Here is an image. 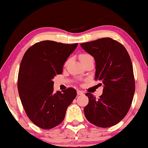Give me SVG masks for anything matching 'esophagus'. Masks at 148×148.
Listing matches in <instances>:
<instances>
[{
	"label": "esophagus",
	"mask_w": 148,
	"mask_h": 148,
	"mask_svg": "<svg viewBox=\"0 0 148 148\" xmlns=\"http://www.w3.org/2000/svg\"><path fill=\"white\" fill-rule=\"evenodd\" d=\"M77 94L79 95H84V92L80 90H77Z\"/></svg>",
	"instance_id": "obj_1"
}]
</instances>
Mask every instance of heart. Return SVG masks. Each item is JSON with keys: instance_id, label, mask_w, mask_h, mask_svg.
<instances>
[{"instance_id": "obj_1", "label": "heart", "mask_w": 148, "mask_h": 148, "mask_svg": "<svg viewBox=\"0 0 148 148\" xmlns=\"http://www.w3.org/2000/svg\"><path fill=\"white\" fill-rule=\"evenodd\" d=\"M79 58L80 61L82 62H84V61L87 60V59L90 58H92V56L88 53H81L79 55Z\"/></svg>"}]
</instances>
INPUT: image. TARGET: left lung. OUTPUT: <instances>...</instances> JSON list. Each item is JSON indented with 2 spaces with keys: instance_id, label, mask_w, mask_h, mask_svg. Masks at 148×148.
I'll list each match as a JSON object with an SVG mask.
<instances>
[{
  "instance_id": "8db88e82",
  "label": "left lung",
  "mask_w": 148,
  "mask_h": 148,
  "mask_svg": "<svg viewBox=\"0 0 148 148\" xmlns=\"http://www.w3.org/2000/svg\"><path fill=\"white\" fill-rule=\"evenodd\" d=\"M81 46L94 57L95 79L103 84L99 99L90 92L86 94L89 101L84 108L85 116L95 126L112 127L126 116L134 98L135 80L130 56L122 44L110 37L85 42Z\"/></svg>"
}]
</instances>
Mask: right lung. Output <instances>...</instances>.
I'll return each mask as SVG.
<instances>
[{
	"mask_svg": "<svg viewBox=\"0 0 148 148\" xmlns=\"http://www.w3.org/2000/svg\"><path fill=\"white\" fill-rule=\"evenodd\" d=\"M78 44L67 45L45 40L37 42L23 55L18 74V91L24 111L32 123L50 130L63 121L66 111L76 96L69 88L54 92V76Z\"/></svg>",
	"mask_w": 148,
	"mask_h": 148,
	"instance_id": "right-lung-1",
	"label": "right lung"
}]
</instances>
